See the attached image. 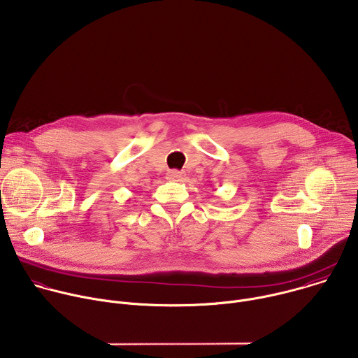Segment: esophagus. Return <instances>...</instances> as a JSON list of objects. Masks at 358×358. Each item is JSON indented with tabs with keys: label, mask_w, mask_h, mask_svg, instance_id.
<instances>
[{
	"label": "esophagus",
	"mask_w": 358,
	"mask_h": 358,
	"mask_svg": "<svg viewBox=\"0 0 358 358\" xmlns=\"http://www.w3.org/2000/svg\"><path fill=\"white\" fill-rule=\"evenodd\" d=\"M182 177H184V174L181 171H178V170H171V171L167 173V178L170 181H181Z\"/></svg>",
	"instance_id": "esophagus-1"
}]
</instances>
